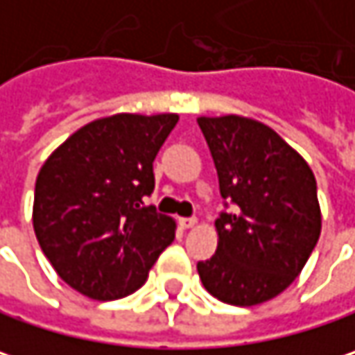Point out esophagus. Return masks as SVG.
<instances>
[{
	"label": "esophagus",
	"mask_w": 355,
	"mask_h": 355,
	"mask_svg": "<svg viewBox=\"0 0 355 355\" xmlns=\"http://www.w3.org/2000/svg\"><path fill=\"white\" fill-rule=\"evenodd\" d=\"M196 224H198V220H196V218H180V226H182V228H186V230H188V228H193Z\"/></svg>",
	"instance_id": "1"
}]
</instances>
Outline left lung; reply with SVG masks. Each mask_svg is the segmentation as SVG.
I'll list each match as a JSON object with an SVG mask.
<instances>
[{
	"instance_id": "left-lung-1",
	"label": "left lung",
	"mask_w": 355,
	"mask_h": 355,
	"mask_svg": "<svg viewBox=\"0 0 355 355\" xmlns=\"http://www.w3.org/2000/svg\"><path fill=\"white\" fill-rule=\"evenodd\" d=\"M214 159L220 193L234 212L216 220L218 248L198 263L206 291L252 307L299 277L321 234L315 175L268 125L241 116H198Z\"/></svg>"
}]
</instances>
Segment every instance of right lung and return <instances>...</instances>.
I'll use <instances>...</instances> for the list:
<instances>
[{
    "label": "right lung",
    "mask_w": 355,
    "mask_h": 355,
    "mask_svg": "<svg viewBox=\"0 0 355 355\" xmlns=\"http://www.w3.org/2000/svg\"><path fill=\"white\" fill-rule=\"evenodd\" d=\"M175 113H116L72 133L40 167L32 222L42 252L96 301L135 293L175 239V220L145 206L153 159Z\"/></svg>",
    "instance_id": "add662e5"
}]
</instances>
